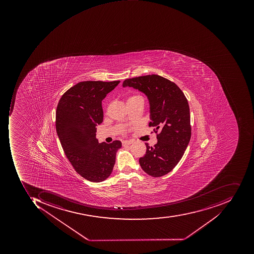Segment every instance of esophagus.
Here are the masks:
<instances>
[{"instance_id": "obj_1", "label": "esophagus", "mask_w": 254, "mask_h": 254, "mask_svg": "<svg viewBox=\"0 0 254 254\" xmlns=\"http://www.w3.org/2000/svg\"><path fill=\"white\" fill-rule=\"evenodd\" d=\"M133 143V141L132 140H124L122 141V145L123 146H128V145H130L131 143Z\"/></svg>"}]
</instances>
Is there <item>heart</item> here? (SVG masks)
I'll list each match as a JSON object with an SVG mask.
<instances>
[{"label":"heart","instance_id":"obj_1","mask_svg":"<svg viewBox=\"0 0 254 254\" xmlns=\"http://www.w3.org/2000/svg\"><path fill=\"white\" fill-rule=\"evenodd\" d=\"M137 98H139V96H138V95H132V96L128 98L127 101H133V100L136 99Z\"/></svg>","mask_w":254,"mask_h":254}]
</instances>
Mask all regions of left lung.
<instances>
[{
	"instance_id": "8db88e82",
	"label": "left lung",
	"mask_w": 254,
	"mask_h": 254,
	"mask_svg": "<svg viewBox=\"0 0 254 254\" xmlns=\"http://www.w3.org/2000/svg\"><path fill=\"white\" fill-rule=\"evenodd\" d=\"M132 87L147 96L149 127H154L157 143H146V152L139 158L141 168L153 177L171 172L184 155L191 139L190 111L187 98L176 84L158 75L128 78L123 87Z\"/></svg>"
}]
</instances>
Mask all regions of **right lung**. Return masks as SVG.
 I'll return each instance as SVG.
<instances>
[{
  "label": "right lung",
  "instance_id": "right-lung-1",
  "mask_svg": "<svg viewBox=\"0 0 254 254\" xmlns=\"http://www.w3.org/2000/svg\"><path fill=\"white\" fill-rule=\"evenodd\" d=\"M120 81L78 82L63 94L57 105L56 128L63 150L75 171L100 183L113 171L120 140L98 143L96 126L103 121L102 100Z\"/></svg>",
  "mask_w": 254,
  "mask_h": 254
}]
</instances>
